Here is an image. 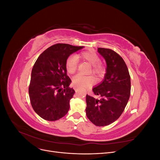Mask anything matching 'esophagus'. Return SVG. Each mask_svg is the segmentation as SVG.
Wrapping results in <instances>:
<instances>
[{
  "mask_svg": "<svg viewBox=\"0 0 160 160\" xmlns=\"http://www.w3.org/2000/svg\"><path fill=\"white\" fill-rule=\"evenodd\" d=\"M74 89H75V91L76 92H77V91H78V88H77V87H75V88H74Z\"/></svg>",
  "mask_w": 160,
  "mask_h": 160,
  "instance_id": "obj_1",
  "label": "esophagus"
}]
</instances>
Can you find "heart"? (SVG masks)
I'll list each match as a JSON object with an SVG mask.
<instances>
[{"label":"heart","mask_w":160,"mask_h":160,"mask_svg":"<svg viewBox=\"0 0 160 160\" xmlns=\"http://www.w3.org/2000/svg\"><path fill=\"white\" fill-rule=\"evenodd\" d=\"M80 57L92 65V71L95 73L99 76H102L104 74L105 69L103 66L99 62L100 58L96 52L93 51H85L81 53ZM78 62V57L77 55H72L67 58L65 62V67L68 73H75L77 69ZM72 81L73 85L79 88H88L93 85L96 81L93 76L83 75L81 74H77L74 76Z\"/></svg>","instance_id":"1"}]
</instances>
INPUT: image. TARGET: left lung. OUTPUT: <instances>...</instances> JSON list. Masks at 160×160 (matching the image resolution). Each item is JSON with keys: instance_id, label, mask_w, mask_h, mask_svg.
I'll return each instance as SVG.
<instances>
[{"instance_id": "left-lung-1", "label": "left lung", "mask_w": 160, "mask_h": 160, "mask_svg": "<svg viewBox=\"0 0 160 160\" xmlns=\"http://www.w3.org/2000/svg\"><path fill=\"white\" fill-rule=\"evenodd\" d=\"M105 60L106 73L103 80L93 88L95 95L86 96L87 117L97 126L113 123L122 114L129 99L131 79L128 67L117 52L109 49L98 48Z\"/></svg>"}]
</instances>
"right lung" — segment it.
Instances as JSON below:
<instances>
[{
    "label": "right lung",
    "instance_id": "1",
    "mask_svg": "<svg viewBox=\"0 0 160 160\" xmlns=\"http://www.w3.org/2000/svg\"><path fill=\"white\" fill-rule=\"evenodd\" d=\"M83 47L58 43L38 57L32 69L28 94L34 111L41 118L56 121L68 112L75 90L69 88L71 80L67 75L65 62Z\"/></svg>",
    "mask_w": 160,
    "mask_h": 160
}]
</instances>
